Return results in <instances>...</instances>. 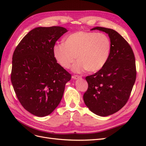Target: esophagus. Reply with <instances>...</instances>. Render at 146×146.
<instances>
[{"mask_svg": "<svg viewBox=\"0 0 146 146\" xmlns=\"http://www.w3.org/2000/svg\"><path fill=\"white\" fill-rule=\"evenodd\" d=\"M72 78H74V79H75V80H76V79L82 78V77H81V76H76V75H74V76H72Z\"/></svg>", "mask_w": 146, "mask_h": 146, "instance_id": "34e87169", "label": "esophagus"}]
</instances>
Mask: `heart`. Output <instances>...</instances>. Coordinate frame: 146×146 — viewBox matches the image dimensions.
<instances>
[{
  "mask_svg": "<svg viewBox=\"0 0 146 146\" xmlns=\"http://www.w3.org/2000/svg\"><path fill=\"white\" fill-rule=\"evenodd\" d=\"M111 52V42L105 33L80 31L66 36L63 44L54 47V55L60 64L69 69L76 61L74 72L86 70L96 72L102 69L107 63Z\"/></svg>",
  "mask_w": 146,
  "mask_h": 146,
  "instance_id": "heart-1",
  "label": "heart"
}]
</instances>
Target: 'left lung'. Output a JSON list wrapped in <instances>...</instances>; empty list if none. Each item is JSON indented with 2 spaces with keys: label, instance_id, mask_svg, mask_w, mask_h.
Wrapping results in <instances>:
<instances>
[{
  "label": "left lung",
  "instance_id": "left-lung-1",
  "mask_svg": "<svg viewBox=\"0 0 146 146\" xmlns=\"http://www.w3.org/2000/svg\"><path fill=\"white\" fill-rule=\"evenodd\" d=\"M107 33L111 42V52L104 67L87 76V91L84 102L90 111L100 116L118 111L129 99L136 76L135 58L129 44L120 34L111 29L96 27Z\"/></svg>",
  "mask_w": 146,
  "mask_h": 146
}]
</instances>
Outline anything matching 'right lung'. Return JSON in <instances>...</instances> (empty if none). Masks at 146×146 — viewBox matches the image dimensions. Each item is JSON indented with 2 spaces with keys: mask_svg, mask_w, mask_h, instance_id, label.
Segmentation results:
<instances>
[{
  "mask_svg": "<svg viewBox=\"0 0 146 146\" xmlns=\"http://www.w3.org/2000/svg\"><path fill=\"white\" fill-rule=\"evenodd\" d=\"M68 32L53 26L35 28L25 35L13 55L11 80L22 106L35 116H46L63 98L71 75L57 63L56 41Z\"/></svg>",
  "mask_w": 146,
  "mask_h": 146,
  "instance_id": "1",
  "label": "right lung"
}]
</instances>
